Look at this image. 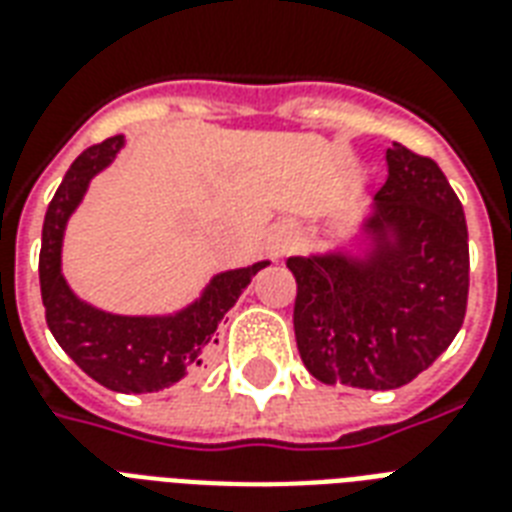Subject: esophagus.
Masks as SVG:
<instances>
[{
  "label": "esophagus",
  "instance_id": "obj_1",
  "mask_svg": "<svg viewBox=\"0 0 512 512\" xmlns=\"http://www.w3.org/2000/svg\"><path fill=\"white\" fill-rule=\"evenodd\" d=\"M291 245V234L288 232H272L270 234V253L272 256H283Z\"/></svg>",
  "mask_w": 512,
  "mask_h": 512
}]
</instances>
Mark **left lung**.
<instances>
[{
    "label": "left lung",
    "mask_w": 512,
    "mask_h": 512,
    "mask_svg": "<svg viewBox=\"0 0 512 512\" xmlns=\"http://www.w3.org/2000/svg\"><path fill=\"white\" fill-rule=\"evenodd\" d=\"M386 164L367 259H288L299 356L329 386H405L453 343L467 313L470 245L456 191L429 156L399 142Z\"/></svg>",
    "instance_id": "left-lung-1"
}]
</instances>
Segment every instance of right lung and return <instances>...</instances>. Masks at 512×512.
Listing matches in <instances>:
<instances>
[{
    "mask_svg": "<svg viewBox=\"0 0 512 512\" xmlns=\"http://www.w3.org/2000/svg\"><path fill=\"white\" fill-rule=\"evenodd\" d=\"M121 145L124 137H107L86 148L67 169L42 224L40 291L48 329L88 378L121 394H148L178 383L205 364L207 353L218 345L215 329L221 318L267 261L215 275L199 302L167 318H129L80 302L61 278L64 224L88 180L113 161Z\"/></svg>",
    "mask_w": 512,
    "mask_h": 512,
    "instance_id": "add662e5",
    "label": "right lung"
}]
</instances>
